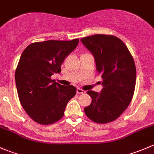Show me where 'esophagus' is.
Listing matches in <instances>:
<instances>
[{"mask_svg":"<svg viewBox=\"0 0 154 154\" xmlns=\"http://www.w3.org/2000/svg\"><path fill=\"white\" fill-rule=\"evenodd\" d=\"M77 94H85L86 93V91H84V90L81 89V88H77Z\"/></svg>","mask_w":154,"mask_h":154,"instance_id":"obj_1","label":"esophagus"}]
</instances>
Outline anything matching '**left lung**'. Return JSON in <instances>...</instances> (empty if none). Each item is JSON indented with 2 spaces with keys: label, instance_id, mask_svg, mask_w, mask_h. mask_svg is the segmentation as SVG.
<instances>
[{
  "label": "left lung",
  "instance_id": "1",
  "mask_svg": "<svg viewBox=\"0 0 154 154\" xmlns=\"http://www.w3.org/2000/svg\"><path fill=\"white\" fill-rule=\"evenodd\" d=\"M94 56L103 88L100 93L88 91L91 103L84 109L92 122L106 124L117 119L131 102L134 94L136 69L125 43L111 35L96 34L81 38Z\"/></svg>",
  "mask_w": 154,
  "mask_h": 154
}]
</instances>
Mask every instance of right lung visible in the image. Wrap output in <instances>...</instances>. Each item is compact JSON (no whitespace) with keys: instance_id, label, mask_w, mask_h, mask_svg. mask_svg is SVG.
<instances>
[{"instance_id":"right-lung-1","label":"right lung","mask_w":154,"mask_h":154,"mask_svg":"<svg viewBox=\"0 0 154 154\" xmlns=\"http://www.w3.org/2000/svg\"><path fill=\"white\" fill-rule=\"evenodd\" d=\"M79 42L48 40L32 43L23 51L15 73L20 103L27 115L40 125H51L64 116L68 102L77 88L51 79L61 72V65Z\"/></svg>"}]
</instances>
